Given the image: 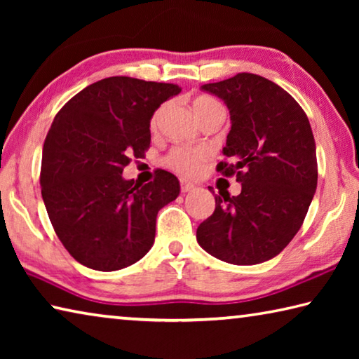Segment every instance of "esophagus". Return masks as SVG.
Returning <instances> with one entry per match:
<instances>
[{
    "label": "esophagus",
    "instance_id": "1",
    "mask_svg": "<svg viewBox=\"0 0 359 359\" xmlns=\"http://www.w3.org/2000/svg\"><path fill=\"white\" fill-rule=\"evenodd\" d=\"M194 188H196V185L194 184H191V182H188V180H184L182 179L180 180V190H182V193H188V191H193Z\"/></svg>",
    "mask_w": 359,
    "mask_h": 359
}]
</instances>
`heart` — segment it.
Masks as SVG:
<instances>
[{
	"label": "heart",
	"instance_id": "1",
	"mask_svg": "<svg viewBox=\"0 0 359 359\" xmlns=\"http://www.w3.org/2000/svg\"><path fill=\"white\" fill-rule=\"evenodd\" d=\"M217 107H222L215 100L209 98V96H198L193 101L194 114L199 120H203L210 111ZM166 106H161L151 117V128L156 130L160 125L163 114H165ZM210 151L205 147H187V145H177L168 151L163 163L172 171L184 174V175H198L203 171L205 163L209 161Z\"/></svg>",
	"mask_w": 359,
	"mask_h": 359
}]
</instances>
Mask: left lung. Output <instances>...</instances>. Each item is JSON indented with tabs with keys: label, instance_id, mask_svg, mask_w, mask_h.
Masks as SVG:
<instances>
[{
	"label": "left lung",
	"instance_id": "obj_1",
	"mask_svg": "<svg viewBox=\"0 0 359 359\" xmlns=\"http://www.w3.org/2000/svg\"><path fill=\"white\" fill-rule=\"evenodd\" d=\"M203 90L229 109L223 147L229 161L218 163L217 171L236 175L242 190L238 196L215 194L214 214L198 226V244L231 264L263 263L294 238L317 190L311 123L288 92L250 72L205 83Z\"/></svg>",
	"mask_w": 359,
	"mask_h": 359
}]
</instances>
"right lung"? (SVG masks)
Segmentation results:
<instances>
[{
  "label": "right lung",
  "mask_w": 359,
  "mask_h": 359,
  "mask_svg": "<svg viewBox=\"0 0 359 359\" xmlns=\"http://www.w3.org/2000/svg\"><path fill=\"white\" fill-rule=\"evenodd\" d=\"M180 93L174 83L107 77L79 92L55 115L41 163V193L58 239L95 271L135 264L155 241L158 210L180 193L174 174L154 182L121 177L150 147V118Z\"/></svg>",
  "instance_id": "obj_1"
}]
</instances>
